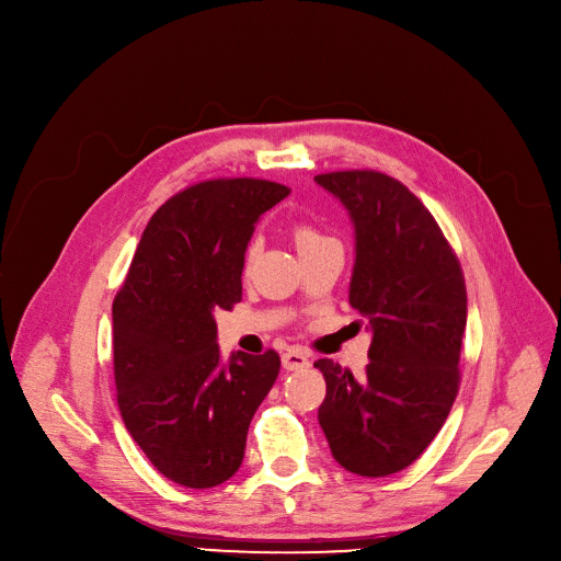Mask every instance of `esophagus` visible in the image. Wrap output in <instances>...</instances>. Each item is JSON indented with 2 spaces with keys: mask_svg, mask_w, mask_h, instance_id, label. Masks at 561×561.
<instances>
[{
  "mask_svg": "<svg viewBox=\"0 0 561 561\" xmlns=\"http://www.w3.org/2000/svg\"><path fill=\"white\" fill-rule=\"evenodd\" d=\"M282 366L286 370H300V368L309 366V359H307V355H302V352H298V350H288L282 355Z\"/></svg>",
  "mask_w": 561,
  "mask_h": 561,
  "instance_id": "1",
  "label": "esophagus"
}]
</instances>
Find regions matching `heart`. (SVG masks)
Here are the masks:
<instances>
[{
	"label": "heart",
	"mask_w": 561,
	"mask_h": 561,
	"mask_svg": "<svg viewBox=\"0 0 561 561\" xmlns=\"http://www.w3.org/2000/svg\"><path fill=\"white\" fill-rule=\"evenodd\" d=\"M293 241H296L298 252H307V250H311V248H316L320 243H325L330 239L322 231H318L313 225L298 222L296 227H293ZM250 256H252V250H250Z\"/></svg>",
	"instance_id": "heart-1"
}]
</instances>
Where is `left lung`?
I'll list each match as a JSON object with an SVG mask.
<instances>
[{
  "label": "left lung",
  "mask_w": 561,
  "mask_h": 561,
  "mask_svg": "<svg viewBox=\"0 0 561 561\" xmlns=\"http://www.w3.org/2000/svg\"><path fill=\"white\" fill-rule=\"evenodd\" d=\"M316 182L355 222L350 305L373 332L359 379L332 359L313 364L328 385L318 423L345 470L385 478L425 453L457 398L463 273L434 216L393 176L343 170Z\"/></svg>",
  "instance_id": "1"
}]
</instances>
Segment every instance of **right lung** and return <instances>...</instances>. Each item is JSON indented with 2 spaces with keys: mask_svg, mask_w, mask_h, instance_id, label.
Instances as JSON below:
<instances>
[{
  "mask_svg": "<svg viewBox=\"0 0 561 561\" xmlns=\"http://www.w3.org/2000/svg\"><path fill=\"white\" fill-rule=\"evenodd\" d=\"M290 188L239 176L172 195L147 222L113 300V375L125 427L161 476L211 489L239 470L254 411L279 375L275 350L220 364L214 313L241 302L261 214Z\"/></svg>",
  "mask_w": 561,
  "mask_h": 561,
  "instance_id": "add662e5",
  "label": "right lung"
}]
</instances>
